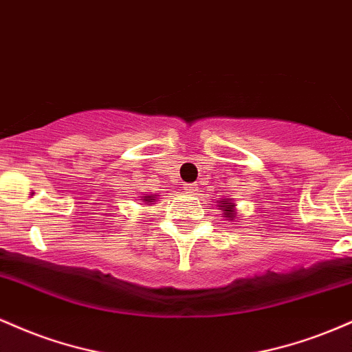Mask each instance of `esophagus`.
<instances>
[{
    "mask_svg": "<svg viewBox=\"0 0 352 352\" xmlns=\"http://www.w3.org/2000/svg\"><path fill=\"white\" fill-rule=\"evenodd\" d=\"M184 190H185V192H187V193H192V195H195V193L199 192V185H197V184H187V185H185V187H184Z\"/></svg>",
    "mask_w": 352,
    "mask_h": 352,
    "instance_id": "1",
    "label": "esophagus"
}]
</instances>
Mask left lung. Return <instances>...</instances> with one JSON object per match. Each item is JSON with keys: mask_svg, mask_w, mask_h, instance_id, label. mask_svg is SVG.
<instances>
[{"mask_svg": "<svg viewBox=\"0 0 352 352\" xmlns=\"http://www.w3.org/2000/svg\"><path fill=\"white\" fill-rule=\"evenodd\" d=\"M220 207H223L225 208V215H227L230 220H233V208H235V205L230 201V204H221Z\"/></svg>", "mask_w": 352, "mask_h": 352, "instance_id": "8db88e82", "label": "left lung"}]
</instances>
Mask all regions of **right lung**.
<instances>
[{"mask_svg":"<svg viewBox=\"0 0 352 352\" xmlns=\"http://www.w3.org/2000/svg\"><path fill=\"white\" fill-rule=\"evenodd\" d=\"M152 199H153V197H145V201L148 204V201H152Z\"/></svg>","mask_w":352,"mask_h":352,"instance_id":"add662e5","label":"right lung"}]
</instances>
